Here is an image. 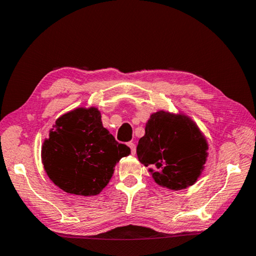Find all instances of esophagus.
<instances>
[{"label": "esophagus", "mask_w": 256, "mask_h": 256, "mask_svg": "<svg viewBox=\"0 0 256 256\" xmlns=\"http://www.w3.org/2000/svg\"><path fill=\"white\" fill-rule=\"evenodd\" d=\"M128 146H129V148H130V150H132V154L135 155L136 154V145L134 144V142H128Z\"/></svg>", "instance_id": "esophagus-1"}]
</instances>
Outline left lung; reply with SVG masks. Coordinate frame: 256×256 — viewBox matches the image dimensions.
Wrapping results in <instances>:
<instances>
[{"mask_svg":"<svg viewBox=\"0 0 256 256\" xmlns=\"http://www.w3.org/2000/svg\"><path fill=\"white\" fill-rule=\"evenodd\" d=\"M208 142L184 114L160 110L150 114L137 156L160 186L182 190L194 186L208 158Z\"/></svg>","mask_w":256,"mask_h":256,"instance_id":"obj_1","label":"left lung"}]
</instances>
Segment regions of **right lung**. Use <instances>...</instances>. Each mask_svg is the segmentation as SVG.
Here are the masks:
<instances>
[{
  "label": "right lung",
  "instance_id": "right-lung-1",
  "mask_svg": "<svg viewBox=\"0 0 256 256\" xmlns=\"http://www.w3.org/2000/svg\"><path fill=\"white\" fill-rule=\"evenodd\" d=\"M129 154L130 148L103 127L98 108H76L52 126L42 147V162L60 189L91 196L104 189L116 164Z\"/></svg>",
  "mask_w": 256,
  "mask_h": 256
}]
</instances>
